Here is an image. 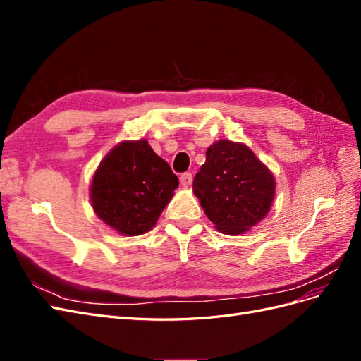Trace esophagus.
Listing matches in <instances>:
<instances>
[{
  "instance_id": "34e87169",
  "label": "esophagus",
  "mask_w": 361,
  "mask_h": 361,
  "mask_svg": "<svg viewBox=\"0 0 361 361\" xmlns=\"http://www.w3.org/2000/svg\"><path fill=\"white\" fill-rule=\"evenodd\" d=\"M180 183L183 185V187H190V185L192 183V174L191 173L180 174Z\"/></svg>"
}]
</instances>
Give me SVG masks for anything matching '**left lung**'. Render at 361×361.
<instances>
[{
	"label": "left lung",
	"instance_id": "left-lung-1",
	"mask_svg": "<svg viewBox=\"0 0 361 361\" xmlns=\"http://www.w3.org/2000/svg\"><path fill=\"white\" fill-rule=\"evenodd\" d=\"M192 190L215 228L241 235L268 214L276 180L250 147L220 140L207 147Z\"/></svg>",
	"mask_w": 361,
	"mask_h": 361
}]
</instances>
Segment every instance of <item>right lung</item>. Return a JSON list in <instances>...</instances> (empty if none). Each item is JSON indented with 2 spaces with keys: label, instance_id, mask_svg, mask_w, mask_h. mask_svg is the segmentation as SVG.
Masks as SVG:
<instances>
[{
  "label": "right lung",
  "instance_id": "right-lung-1",
  "mask_svg": "<svg viewBox=\"0 0 361 361\" xmlns=\"http://www.w3.org/2000/svg\"><path fill=\"white\" fill-rule=\"evenodd\" d=\"M178 176L147 141H122L97 167L90 188L92 206L118 233L149 232L178 188Z\"/></svg>",
  "mask_w": 361,
  "mask_h": 361
}]
</instances>
